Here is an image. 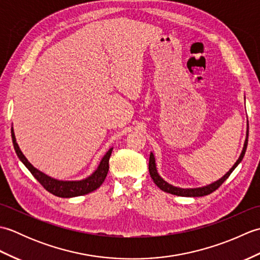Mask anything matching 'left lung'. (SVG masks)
<instances>
[{
  "instance_id": "1",
  "label": "left lung",
  "mask_w": 260,
  "mask_h": 260,
  "mask_svg": "<svg viewBox=\"0 0 260 260\" xmlns=\"http://www.w3.org/2000/svg\"><path fill=\"white\" fill-rule=\"evenodd\" d=\"M248 133H249V126L247 127V136H246V141H245V145L244 148H242V152L240 154V156L238 158V161L235 163V165L233 168L229 170V172H227V174H224L221 179L215 181L214 183L209 184L207 186H202V187H196V189H182V187H176L169 184L168 182H165L161 176L158 175L157 170H156V165H155V157H154L153 153H151L150 155V162H148V171H150L151 178L153 179L154 183H155L159 189L164 192L171 193V194L174 196H179V197H203V196H208L210 193H212L213 191H215L218 187L221 185L223 182L227 180L230 174L233 173V171L238 167V164L242 161V158L245 156V153L247 150V144H248Z\"/></svg>"
}]
</instances>
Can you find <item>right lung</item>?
Segmentation results:
<instances>
[{
	"mask_svg": "<svg viewBox=\"0 0 260 260\" xmlns=\"http://www.w3.org/2000/svg\"><path fill=\"white\" fill-rule=\"evenodd\" d=\"M11 135H12V142L16 155L21 159L22 163L25 165L26 169L30 171L31 174L39 181V183L45 187L48 192L52 193L53 196L60 198H73L84 196L87 194V193H90L97 190L98 187L103 184L105 179H106L109 170V157L112 155L113 148H110V150L105 154V156L103 157L101 163H99L97 170L89 176V178L81 181H59L50 178V176L40 172V171L33 167V165L25 158L23 153L21 152L18 143L15 141L13 128H11Z\"/></svg>",
	"mask_w": 260,
	"mask_h": 260,
	"instance_id": "right-lung-1",
	"label": "right lung"
}]
</instances>
